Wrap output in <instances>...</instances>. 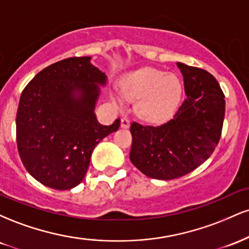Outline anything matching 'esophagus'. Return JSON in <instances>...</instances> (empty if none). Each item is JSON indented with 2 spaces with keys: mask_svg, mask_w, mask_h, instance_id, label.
<instances>
[{
  "mask_svg": "<svg viewBox=\"0 0 249 249\" xmlns=\"http://www.w3.org/2000/svg\"><path fill=\"white\" fill-rule=\"evenodd\" d=\"M121 126L123 128H127L130 126V119L126 118V117H123L122 121H121Z\"/></svg>",
  "mask_w": 249,
  "mask_h": 249,
  "instance_id": "1",
  "label": "esophagus"
}]
</instances>
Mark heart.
<instances>
[{
  "instance_id": "1",
  "label": "heart",
  "mask_w": 249,
  "mask_h": 249,
  "mask_svg": "<svg viewBox=\"0 0 249 249\" xmlns=\"http://www.w3.org/2000/svg\"><path fill=\"white\" fill-rule=\"evenodd\" d=\"M122 93L128 101H138L137 112L148 122L166 121L178 107L182 93L180 79L173 73L142 68L132 71L123 78ZM118 105L123 104L122 97L112 96Z\"/></svg>"
}]
</instances>
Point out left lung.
Masks as SVG:
<instances>
[{"label":"left lung","mask_w":249,"mask_h":249,"mask_svg":"<svg viewBox=\"0 0 249 249\" xmlns=\"http://www.w3.org/2000/svg\"><path fill=\"white\" fill-rule=\"evenodd\" d=\"M186 98L173 119L159 126L132 123L130 160L150 178L171 180L192 172L218 145L225 99L216 79L199 68L177 63Z\"/></svg>","instance_id":"8db88e82"}]
</instances>
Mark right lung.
Segmentation results:
<instances>
[{
	"label": "right lung",
	"instance_id": "add662e5",
	"mask_svg": "<svg viewBox=\"0 0 249 249\" xmlns=\"http://www.w3.org/2000/svg\"><path fill=\"white\" fill-rule=\"evenodd\" d=\"M107 76L91 57H72L39 71L25 87L16 116L17 147L30 176L53 190L84 179L99 142L121 121L102 125L95 113Z\"/></svg>",
	"mask_w": 249,
	"mask_h": 249
}]
</instances>
